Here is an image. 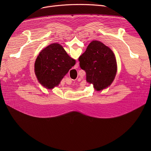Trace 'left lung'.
Wrapping results in <instances>:
<instances>
[{
	"label": "left lung",
	"mask_w": 151,
	"mask_h": 151,
	"mask_svg": "<svg viewBox=\"0 0 151 151\" xmlns=\"http://www.w3.org/2000/svg\"><path fill=\"white\" fill-rule=\"evenodd\" d=\"M86 73V81L95 90L100 91L113 82L117 72L115 55L109 47L97 40L92 41L78 59Z\"/></svg>",
	"instance_id": "8db88e82"
}]
</instances>
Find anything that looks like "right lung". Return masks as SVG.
<instances>
[{"label":"right lung","mask_w":151,"mask_h":151,"mask_svg":"<svg viewBox=\"0 0 151 151\" xmlns=\"http://www.w3.org/2000/svg\"><path fill=\"white\" fill-rule=\"evenodd\" d=\"M75 64V60L69 56L60 45L52 43L37 56L35 73L39 83L46 89H51L60 84Z\"/></svg>","instance_id":"1"}]
</instances>
